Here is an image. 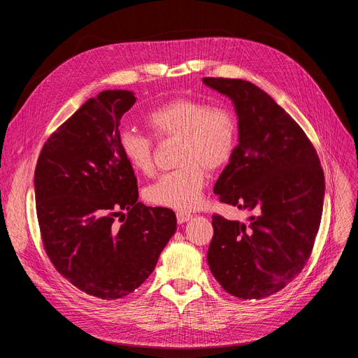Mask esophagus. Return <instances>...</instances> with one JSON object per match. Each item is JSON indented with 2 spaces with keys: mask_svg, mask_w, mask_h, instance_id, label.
Instances as JSON below:
<instances>
[{
  "mask_svg": "<svg viewBox=\"0 0 358 358\" xmlns=\"http://www.w3.org/2000/svg\"><path fill=\"white\" fill-rule=\"evenodd\" d=\"M193 216L190 215V213H187V212H177V222L181 224V223H185V222H189L190 219H192Z\"/></svg>",
  "mask_w": 358,
  "mask_h": 358,
  "instance_id": "obj_1",
  "label": "esophagus"
}]
</instances>
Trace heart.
<instances>
[{"label": "heart", "mask_w": 358, "mask_h": 358, "mask_svg": "<svg viewBox=\"0 0 358 358\" xmlns=\"http://www.w3.org/2000/svg\"><path fill=\"white\" fill-rule=\"evenodd\" d=\"M146 123L158 139L180 138L176 171L162 174L146 187L145 199L159 208L180 212L197 208L208 173L228 165L238 143V124L232 113L222 107L180 97L148 113ZM122 155L134 171L150 174L154 169V142L134 129L119 135Z\"/></svg>", "instance_id": "heart-1"}]
</instances>
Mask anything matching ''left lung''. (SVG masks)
Returning <instances> with one entry per match:
<instances>
[{
    "instance_id": "8db88e82",
    "label": "left lung",
    "mask_w": 358,
    "mask_h": 358,
    "mask_svg": "<svg viewBox=\"0 0 358 358\" xmlns=\"http://www.w3.org/2000/svg\"><path fill=\"white\" fill-rule=\"evenodd\" d=\"M227 96L238 116V145L213 192L254 212L247 223L212 216L208 262L229 294L262 299L303 270L321 223L325 178L317 154L293 119L259 87L203 78Z\"/></svg>"
}]
</instances>
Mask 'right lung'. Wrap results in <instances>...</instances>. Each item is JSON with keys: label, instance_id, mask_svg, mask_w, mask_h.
<instances>
[{"label": "right lung", "instance_id": "right-lung-1", "mask_svg": "<svg viewBox=\"0 0 358 358\" xmlns=\"http://www.w3.org/2000/svg\"><path fill=\"white\" fill-rule=\"evenodd\" d=\"M135 101L127 90L85 101L50 135L34 171L48 257L71 285L104 300L138 289L177 229L171 209L138 201L135 173L122 155L120 119Z\"/></svg>", "mask_w": 358, "mask_h": 358}]
</instances>
